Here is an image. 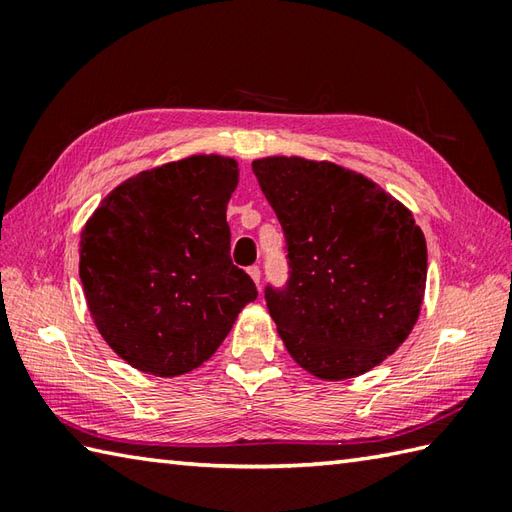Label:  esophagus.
<instances>
[{
	"label": "esophagus",
	"instance_id": "34e87169",
	"mask_svg": "<svg viewBox=\"0 0 512 512\" xmlns=\"http://www.w3.org/2000/svg\"><path fill=\"white\" fill-rule=\"evenodd\" d=\"M248 275L253 277L255 284L259 286V277H262V273H259V266H250V268H248Z\"/></svg>",
	"mask_w": 512,
	"mask_h": 512
}]
</instances>
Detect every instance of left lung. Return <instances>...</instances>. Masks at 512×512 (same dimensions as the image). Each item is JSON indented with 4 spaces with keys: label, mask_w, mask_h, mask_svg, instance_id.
<instances>
[{
    "label": "left lung",
    "mask_w": 512,
    "mask_h": 512,
    "mask_svg": "<svg viewBox=\"0 0 512 512\" xmlns=\"http://www.w3.org/2000/svg\"><path fill=\"white\" fill-rule=\"evenodd\" d=\"M284 228L288 281L266 286L286 350L323 380L361 376L405 343L427 284V242L411 211L334 162L253 160Z\"/></svg>",
    "instance_id": "left-lung-1"
}]
</instances>
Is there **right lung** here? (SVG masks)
I'll return each instance as SVG.
<instances>
[{"label":"right lung","instance_id":"obj_1","mask_svg":"<svg viewBox=\"0 0 512 512\" xmlns=\"http://www.w3.org/2000/svg\"><path fill=\"white\" fill-rule=\"evenodd\" d=\"M233 158L189 156L140 171L81 231L79 275L105 343L162 378L215 354L257 288L231 262Z\"/></svg>","mask_w":512,"mask_h":512}]
</instances>
